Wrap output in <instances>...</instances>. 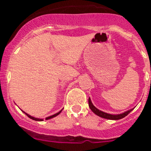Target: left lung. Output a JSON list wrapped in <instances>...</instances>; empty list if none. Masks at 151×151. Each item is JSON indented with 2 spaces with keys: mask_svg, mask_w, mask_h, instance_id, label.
<instances>
[{
  "mask_svg": "<svg viewBox=\"0 0 151 151\" xmlns=\"http://www.w3.org/2000/svg\"><path fill=\"white\" fill-rule=\"evenodd\" d=\"M88 105L90 109L91 110V111L93 112L94 113H95L96 115L100 117H102V118L104 119H111V120H118V119H120L124 118L125 116L129 114L131 111H132L133 109H131V110H127V111L124 112V113H120V114H110V113H105V112H103L101 110H98L97 108H96L95 106H94V104H92L91 100L89 97L88 98Z\"/></svg>",
  "mask_w": 151,
  "mask_h": 151,
  "instance_id": "1",
  "label": "left lung"
}]
</instances>
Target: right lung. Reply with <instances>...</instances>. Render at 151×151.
<instances>
[{"label": "right lung", "mask_w": 151, "mask_h": 151, "mask_svg": "<svg viewBox=\"0 0 151 151\" xmlns=\"http://www.w3.org/2000/svg\"><path fill=\"white\" fill-rule=\"evenodd\" d=\"M62 110H63V109L60 110V111L58 112V113H55V114H54V115H52V116H48V117H46V119H46V120H47V119H52V118H54V117L57 116H58L60 114V113H61V111H62ZM22 112H23V113H25V114H26V115L28 117H29V118L32 119H33V120H35V121H43V119L35 118V117L32 116H30V115H29V114H28V113H25V112H24V111H22Z\"/></svg>", "instance_id": "obj_1"}]
</instances>
